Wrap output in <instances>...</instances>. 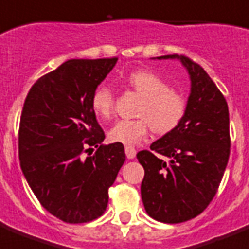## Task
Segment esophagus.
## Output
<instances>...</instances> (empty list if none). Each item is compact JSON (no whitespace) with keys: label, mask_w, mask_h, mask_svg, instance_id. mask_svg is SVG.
Returning a JSON list of instances; mask_svg holds the SVG:
<instances>
[{"label":"esophagus","mask_w":249,"mask_h":249,"mask_svg":"<svg viewBox=\"0 0 249 249\" xmlns=\"http://www.w3.org/2000/svg\"><path fill=\"white\" fill-rule=\"evenodd\" d=\"M124 153H126L127 159H135V157H136V150H135V147L126 146L124 147Z\"/></svg>","instance_id":"esophagus-1"}]
</instances>
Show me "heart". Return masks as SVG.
I'll list each match as a JSON object with an SVG mask.
<instances>
[{"label": "heart", "mask_w": 249, "mask_h": 249, "mask_svg": "<svg viewBox=\"0 0 249 249\" xmlns=\"http://www.w3.org/2000/svg\"><path fill=\"white\" fill-rule=\"evenodd\" d=\"M127 85L142 96L137 110L139 120H121L108 131L112 142L135 146L142 142L149 128L160 135L172 132L186 116L187 102L180 92L170 89L168 83L151 71H136L127 77ZM91 108L100 120L112 116L114 94L107 85H99L91 95Z\"/></svg>", "instance_id": "heart-1"}]
</instances>
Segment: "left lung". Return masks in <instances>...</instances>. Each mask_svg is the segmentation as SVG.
<instances>
[{"instance_id": "left-lung-1", "label": "left lung", "mask_w": 249, "mask_h": 249, "mask_svg": "<svg viewBox=\"0 0 249 249\" xmlns=\"http://www.w3.org/2000/svg\"><path fill=\"white\" fill-rule=\"evenodd\" d=\"M179 59L191 80L186 116L179 126L137 153L145 169L141 198L147 215L177 224L200 215L216 195L231 154L227 100L200 65ZM153 58V59H157Z\"/></svg>"}]
</instances>
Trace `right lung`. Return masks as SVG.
Segmentation results:
<instances>
[{
    "label": "right lung",
    "instance_id": "right-lung-1",
    "mask_svg": "<svg viewBox=\"0 0 249 249\" xmlns=\"http://www.w3.org/2000/svg\"><path fill=\"white\" fill-rule=\"evenodd\" d=\"M118 58L69 59L42 76L28 92L20 118L18 159L42 206L65 223L102 216L108 190L126 160L122 143L106 135L91 95ZM98 150L85 158L88 147Z\"/></svg>",
    "mask_w": 249,
    "mask_h": 249
}]
</instances>
